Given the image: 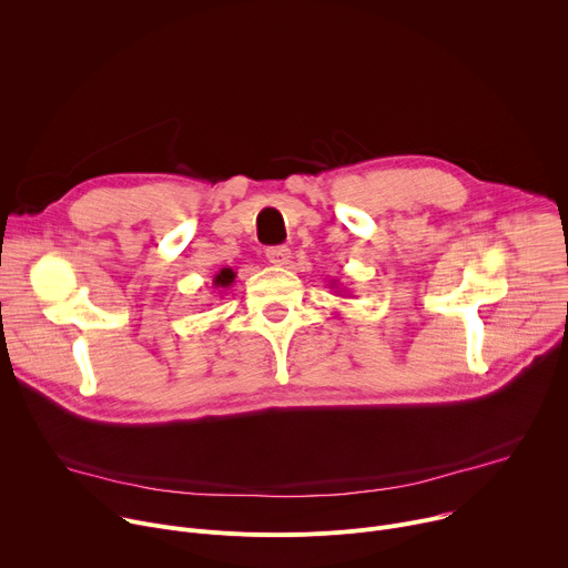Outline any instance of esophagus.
<instances>
[{"mask_svg":"<svg viewBox=\"0 0 568 568\" xmlns=\"http://www.w3.org/2000/svg\"><path fill=\"white\" fill-rule=\"evenodd\" d=\"M265 256H267V261H270L272 265H276V267H283V265L290 263V250H287V247H270V250L265 252Z\"/></svg>","mask_w":568,"mask_h":568,"instance_id":"esophagus-1","label":"esophagus"}]
</instances>
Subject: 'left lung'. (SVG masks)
Wrapping results in <instances>:
<instances>
[{
  "label": "left lung",
  "mask_w": 568,
  "mask_h": 568,
  "mask_svg": "<svg viewBox=\"0 0 568 568\" xmlns=\"http://www.w3.org/2000/svg\"><path fill=\"white\" fill-rule=\"evenodd\" d=\"M331 290H335V292H337V294H339V296H344V294H348V292H346V290H344V287H339V283H337V281H333V283H331Z\"/></svg>",
  "instance_id": "8db88e82"
}]
</instances>
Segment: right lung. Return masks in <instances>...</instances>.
I'll return each instance as SVG.
<instances>
[{"label":"right lung","instance_id":"1","mask_svg":"<svg viewBox=\"0 0 568 568\" xmlns=\"http://www.w3.org/2000/svg\"><path fill=\"white\" fill-rule=\"evenodd\" d=\"M233 281H235V272H233L231 267H222V270L213 276V287H215V290H226Z\"/></svg>","mask_w":568,"mask_h":568}]
</instances>
